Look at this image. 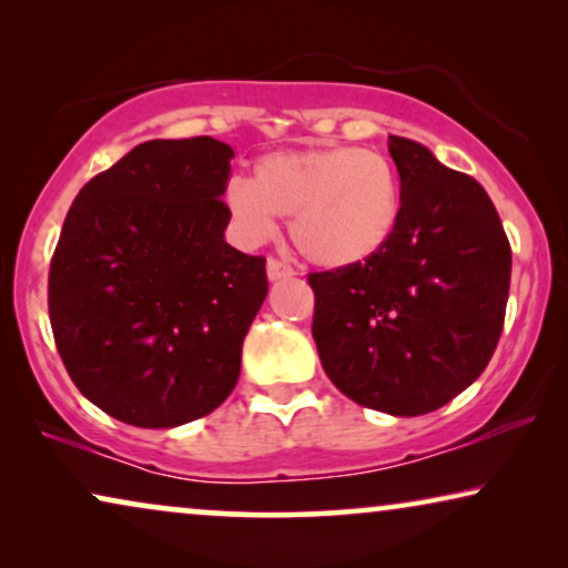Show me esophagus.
<instances>
[{
  "instance_id": "34e87169",
  "label": "esophagus",
  "mask_w": 568,
  "mask_h": 568,
  "mask_svg": "<svg viewBox=\"0 0 568 568\" xmlns=\"http://www.w3.org/2000/svg\"><path fill=\"white\" fill-rule=\"evenodd\" d=\"M266 271H268L271 282H278V278L294 276V268L290 266V263H284V261H278V258H268Z\"/></svg>"
}]
</instances>
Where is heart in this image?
Returning a JSON list of instances; mask_svg holds the SVG:
<instances>
[{
    "mask_svg": "<svg viewBox=\"0 0 568 568\" xmlns=\"http://www.w3.org/2000/svg\"><path fill=\"white\" fill-rule=\"evenodd\" d=\"M224 204L245 243H263L292 216L297 251L323 268H352L390 243L400 220L393 162L362 146L271 152L255 175L232 178Z\"/></svg>",
    "mask_w": 568,
    "mask_h": 568,
    "instance_id": "obj_1",
    "label": "heart"
}]
</instances>
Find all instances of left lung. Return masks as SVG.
Instances as JSON below:
<instances>
[{
    "instance_id": "8db88e82",
    "label": "left lung",
    "mask_w": 568,
    "mask_h": 568,
    "mask_svg": "<svg viewBox=\"0 0 568 568\" xmlns=\"http://www.w3.org/2000/svg\"><path fill=\"white\" fill-rule=\"evenodd\" d=\"M400 175V220L375 258L310 274L313 338L346 398L422 416L486 369L507 313L511 247L470 175L424 144L387 139Z\"/></svg>"
}]
</instances>
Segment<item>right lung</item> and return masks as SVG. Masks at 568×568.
I'll list each match as a JSON object with an SVG mask.
<instances>
[{
	"instance_id": "1",
	"label": "right lung",
	"mask_w": 568,
	"mask_h": 568,
	"mask_svg": "<svg viewBox=\"0 0 568 568\" xmlns=\"http://www.w3.org/2000/svg\"><path fill=\"white\" fill-rule=\"evenodd\" d=\"M230 144L152 139L77 193L49 271L59 356L90 403L142 429L222 406L266 300L263 255L224 240Z\"/></svg>"
}]
</instances>
